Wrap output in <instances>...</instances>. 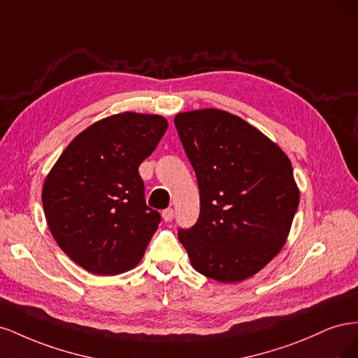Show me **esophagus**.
Returning <instances> with one entry per match:
<instances>
[{
	"label": "esophagus",
	"mask_w": 358,
	"mask_h": 358,
	"mask_svg": "<svg viewBox=\"0 0 358 358\" xmlns=\"http://www.w3.org/2000/svg\"><path fill=\"white\" fill-rule=\"evenodd\" d=\"M173 216H175V210H173L171 208L162 210V218H164L166 222H170L173 220Z\"/></svg>",
	"instance_id": "obj_1"
}]
</instances>
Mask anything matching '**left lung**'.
I'll use <instances>...</instances> for the list:
<instances>
[{
	"label": "left lung",
	"instance_id": "left-lung-1",
	"mask_svg": "<svg viewBox=\"0 0 358 358\" xmlns=\"http://www.w3.org/2000/svg\"><path fill=\"white\" fill-rule=\"evenodd\" d=\"M175 125L196 171L200 215L179 242L199 273L241 282L284 246L299 208L288 157L239 116L218 109L179 113Z\"/></svg>",
	"mask_w": 358,
	"mask_h": 358
}]
</instances>
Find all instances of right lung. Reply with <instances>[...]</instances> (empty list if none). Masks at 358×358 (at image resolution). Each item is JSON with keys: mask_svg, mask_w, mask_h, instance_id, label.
<instances>
[{"mask_svg": "<svg viewBox=\"0 0 358 358\" xmlns=\"http://www.w3.org/2000/svg\"><path fill=\"white\" fill-rule=\"evenodd\" d=\"M167 129L158 115L125 112L92 124L58 158L43 185L53 239L94 275L134 267L161 222L145 200L138 166Z\"/></svg>", "mask_w": 358, "mask_h": 358, "instance_id": "right-lung-1", "label": "right lung"}]
</instances>
